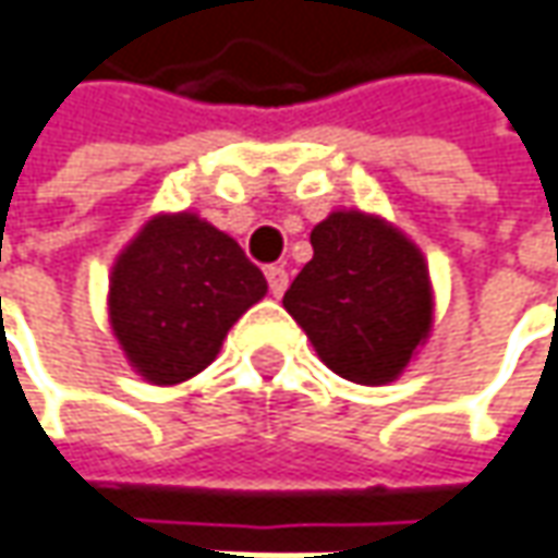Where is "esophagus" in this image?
<instances>
[{
    "label": "esophagus",
    "instance_id": "obj_1",
    "mask_svg": "<svg viewBox=\"0 0 558 558\" xmlns=\"http://www.w3.org/2000/svg\"><path fill=\"white\" fill-rule=\"evenodd\" d=\"M265 278H268L271 293H275V296H283V290H287V271H283L280 265H268V268H265Z\"/></svg>",
    "mask_w": 558,
    "mask_h": 558
}]
</instances>
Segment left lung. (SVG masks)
Returning <instances> with one entry per match:
<instances>
[{"label": "left lung", "mask_w": 558, "mask_h": 558, "mask_svg": "<svg viewBox=\"0 0 558 558\" xmlns=\"http://www.w3.org/2000/svg\"><path fill=\"white\" fill-rule=\"evenodd\" d=\"M312 262L283 308L333 375L380 387L405 372L434 325L422 250L365 211H330L312 231Z\"/></svg>", "instance_id": "8db88e82"}]
</instances>
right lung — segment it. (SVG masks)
Returning <instances> with one entry per match:
<instances>
[{
    "label": "right lung",
    "instance_id": "add662e5",
    "mask_svg": "<svg viewBox=\"0 0 558 558\" xmlns=\"http://www.w3.org/2000/svg\"><path fill=\"white\" fill-rule=\"evenodd\" d=\"M265 293V275L233 236L193 211L156 215L111 268L109 322L136 375L171 387L211 365Z\"/></svg>",
    "mask_w": 558,
    "mask_h": 558
}]
</instances>
